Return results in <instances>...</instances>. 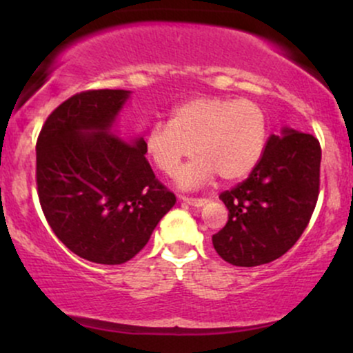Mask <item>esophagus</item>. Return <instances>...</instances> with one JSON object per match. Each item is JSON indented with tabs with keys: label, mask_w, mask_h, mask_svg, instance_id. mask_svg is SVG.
I'll return each mask as SVG.
<instances>
[{
	"label": "esophagus",
	"mask_w": 353,
	"mask_h": 353,
	"mask_svg": "<svg viewBox=\"0 0 353 353\" xmlns=\"http://www.w3.org/2000/svg\"><path fill=\"white\" fill-rule=\"evenodd\" d=\"M181 201L189 205H194V208H201V205H204L205 202H208V199H204V197H188V196H181Z\"/></svg>",
	"instance_id": "obj_1"
}]
</instances>
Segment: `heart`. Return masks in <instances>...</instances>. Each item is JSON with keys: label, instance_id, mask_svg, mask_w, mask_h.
<instances>
[{"label": "heart", "instance_id": "heart-1", "mask_svg": "<svg viewBox=\"0 0 353 353\" xmlns=\"http://www.w3.org/2000/svg\"><path fill=\"white\" fill-rule=\"evenodd\" d=\"M267 119L247 99L194 98L172 111L171 121L154 123L144 134V152L164 174H172L190 154L194 163L177 172L182 188H197L214 174L222 181L245 177L261 159Z\"/></svg>", "mask_w": 353, "mask_h": 353}]
</instances>
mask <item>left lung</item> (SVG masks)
Masks as SVG:
<instances>
[{
  "instance_id": "8db88e82",
  "label": "left lung",
  "mask_w": 353,
  "mask_h": 353,
  "mask_svg": "<svg viewBox=\"0 0 353 353\" xmlns=\"http://www.w3.org/2000/svg\"><path fill=\"white\" fill-rule=\"evenodd\" d=\"M320 143L285 128L270 136L245 181L221 192L229 210L212 236L216 252L229 264L255 267L282 257L309 225L319 199Z\"/></svg>"
}]
</instances>
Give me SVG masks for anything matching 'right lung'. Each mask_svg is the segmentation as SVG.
<instances>
[{"mask_svg":"<svg viewBox=\"0 0 353 353\" xmlns=\"http://www.w3.org/2000/svg\"><path fill=\"white\" fill-rule=\"evenodd\" d=\"M129 91L89 89L48 116L36 143V185L54 236L89 262L117 265L148 244L176 196L154 176L144 139L111 131Z\"/></svg>","mask_w":353,"mask_h":353,"instance_id":"right-lung-1","label":"right lung"}]
</instances>
